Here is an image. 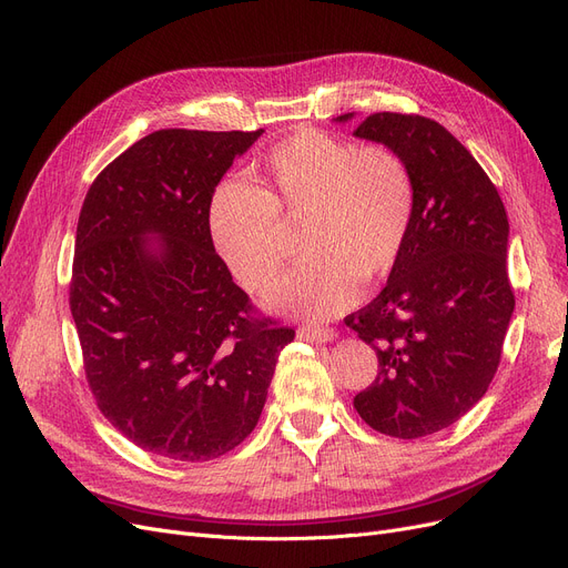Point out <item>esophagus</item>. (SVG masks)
<instances>
[{"mask_svg":"<svg viewBox=\"0 0 568 568\" xmlns=\"http://www.w3.org/2000/svg\"><path fill=\"white\" fill-rule=\"evenodd\" d=\"M297 338L306 343H327L336 338V332L329 327H300Z\"/></svg>","mask_w":568,"mask_h":568,"instance_id":"1","label":"esophagus"}]
</instances>
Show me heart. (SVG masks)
I'll list each match as a JSON object with an SVG mask.
<instances>
[{"label": "heart", "instance_id": "heart-1", "mask_svg": "<svg viewBox=\"0 0 568 568\" xmlns=\"http://www.w3.org/2000/svg\"><path fill=\"white\" fill-rule=\"evenodd\" d=\"M260 176L262 187L223 181L209 204L215 251L245 290L266 292L281 278L283 220H306L308 260L271 297L278 308L313 320L338 315L357 300L359 281H378L397 264L415 213V183L392 148L302 128L271 148Z\"/></svg>", "mask_w": 568, "mask_h": 568}]
</instances>
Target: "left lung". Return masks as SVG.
I'll return each mask as SVG.
<instances>
[{
  "instance_id": "8db88e82",
  "label": "left lung",
  "mask_w": 568,
  "mask_h": 568,
  "mask_svg": "<svg viewBox=\"0 0 568 568\" xmlns=\"http://www.w3.org/2000/svg\"><path fill=\"white\" fill-rule=\"evenodd\" d=\"M353 134L399 153L415 183L410 232L387 285L345 317L378 355L376 381L353 404L376 432L420 438L457 423L497 374L515 308L508 217L483 166L436 120L383 111Z\"/></svg>"
}]
</instances>
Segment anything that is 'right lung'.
I'll use <instances>...</instances> for the list:
<instances>
[{"instance_id": "1", "label": "right lung", "mask_w": 568, "mask_h": 568, "mask_svg": "<svg viewBox=\"0 0 568 568\" xmlns=\"http://www.w3.org/2000/svg\"><path fill=\"white\" fill-rule=\"evenodd\" d=\"M262 132H153L85 194L69 308L97 406L145 453L234 450L294 338L255 313L209 230L215 185Z\"/></svg>"}]
</instances>
